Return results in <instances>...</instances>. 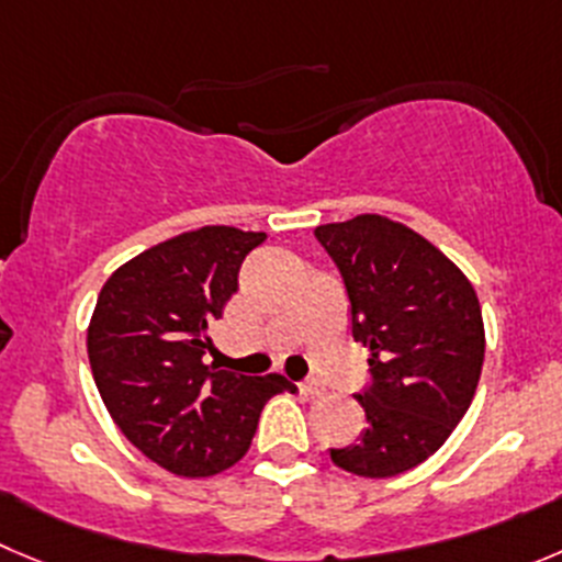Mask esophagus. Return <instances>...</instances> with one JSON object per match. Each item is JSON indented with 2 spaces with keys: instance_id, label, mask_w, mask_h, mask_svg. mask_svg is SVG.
I'll return each mask as SVG.
<instances>
[{
  "instance_id": "esophagus-1",
  "label": "esophagus",
  "mask_w": 562,
  "mask_h": 562,
  "mask_svg": "<svg viewBox=\"0 0 562 562\" xmlns=\"http://www.w3.org/2000/svg\"><path fill=\"white\" fill-rule=\"evenodd\" d=\"M301 392L306 394V397H319V394L325 392V386L317 381V378H312V381H303L301 383Z\"/></svg>"
}]
</instances>
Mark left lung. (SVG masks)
Wrapping results in <instances>:
<instances>
[{
	"instance_id": "8db88e82",
	"label": "left lung",
	"mask_w": 562,
	"mask_h": 562,
	"mask_svg": "<svg viewBox=\"0 0 562 562\" xmlns=\"http://www.w3.org/2000/svg\"><path fill=\"white\" fill-rule=\"evenodd\" d=\"M314 237L339 267L372 375L356 394L367 430L330 461L358 477H394L427 461L472 405L485 356L480 301L436 245L389 217L328 223Z\"/></svg>"
}]
</instances>
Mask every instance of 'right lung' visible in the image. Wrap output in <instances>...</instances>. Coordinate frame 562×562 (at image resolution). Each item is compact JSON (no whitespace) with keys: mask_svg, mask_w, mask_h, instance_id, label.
I'll return each instance as SVG.
<instances>
[{"mask_svg":"<svg viewBox=\"0 0 562 562\" xmlns=\"http://www.w3.org/2000/svg\"><path fill=\"white\" fill-rule=\"evenodd\" d=\"M265 232L204 226L143 250L101 286L88 328L95 389L132 445L179 477H212L248 452L281 375L221 370L210 325L239 290Z\"/></svg>","mask_w":562,"mask_h":562,"instance_id":"obj_1","label":"right lung"}]
</instances>
